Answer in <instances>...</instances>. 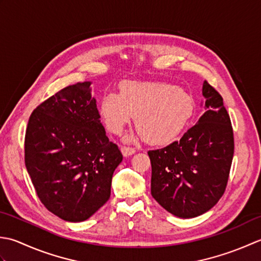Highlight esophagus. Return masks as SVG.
<instances>
[{"label":"esophagus","instance_id":"1","mask_svg":"<svg viewBox=\"0 0 261 261\" xmlns=\"http://www.w3.org/2000/svg\"><path fill=\"white\" fill-rule=\"evenodd\" d=\"M120 151H121V153H123V155L126 158L132 155V154H134L136 152L134 147H128V146H121Z\"/></svg>","mask_w":261,"mask_h":261}]
</instances>
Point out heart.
Listing matches in <instances>:
<instances>
[{
    "instance_id": "b5f03b06",
    "label": "heart",
    "mask_w": 261,
    "mask_h": 261,
    "mask_svg": "<svg viewBox=\"0 0 261 261\" xmlns=\"http://www.w3.org/2000/svg\"><path fill=\"white\" fill-rule=\"evenodd\" d=\"M100 117L113 134H120L135 116V126L150 144H166L181 133L195 113V100L172 84L125 81L118 93H106Z\"/></svg>"
}]
</instances>
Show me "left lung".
I'll list each match as a JSON object with an SVG mask.
<instances>
[{"label": "left lung", "instance_id": "8db88e82", "mask_svg": "<svg viewBox=\"0 0 261 261\" xmlns=\"http://www.w3.org/2000/svg\"><path fill=\"white\" fill-rule=\"evenodd\" d=\"M205 113L180 141L148 151L151 194L171 214L191 219L223 196L234 153L231 119L222 95L205 81Z\"/></svg>", "mask_w": 261, "mask_h": 261}]
</instances>
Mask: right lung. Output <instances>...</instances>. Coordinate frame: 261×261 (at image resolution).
<instances>
[{
  "instance_id": "add662e5",
  "label": "right lung",
  "mask_w": 261,
  "mask_h": 261,
  "mask_svg": "<svg viewBox=\"0 0 261 261\" xmlns=\"http://www.w3.org/2000/svg\"><path fill=\"white\" fill-rule=\"evenodd\" d=\"M91 82L62 89L31 114L24 137L25 168L47 210L68 222L92 216L110 197L123 154L100 123Z\"/></svg>"
}]
</instances>
